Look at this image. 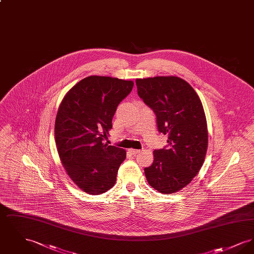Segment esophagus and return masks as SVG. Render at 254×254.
Listing matches in <instances>:
<instances>
[{"label":"esophagus","instance_id":"34e87169","mask_svg":"<svg viewBox=\"0 0 254 254\" xmlns=\"http://www.w3.org/2000/svg\"><path fill=\"white\" fill-rule=\"evenodd\" d=\"M129 150V152L133 154V155H136V154H138V153H140L141 152V150L140 149H134V148H130V149H128Z\"/></svg>","mask_w":254,"mask_h":254}]
</instances>
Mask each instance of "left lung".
Returning a JSON list of instances; mask_svg holds the SVG:
<instances>
[{
    "instance_id": "left-lung-1",
    "label": "left lung",
    "mask_w": 254,
    "mask_h": 254,
    "mask_svg": "<svg viewBox=\"0 0 254 254\" xmlns=\"http://www.w3.org/2000/svg\"><path fill=\"white\" fill-rule=\"evenodd\" d=\"M136 85L169 143L168 148L153 151L145 178L161 193L177 192L192 181L205 161L208 135L202 102L193 87L176 76L136 79Z\"/></svg>"
}]
</instances>
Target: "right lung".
<instances>
[{
    "label": "right lung",
    "mask_w": 254,
    "mask_h": 254,
    "mask_svg": "<svg viewBox=\"0 0 254 254\" xmlns=\"http://www.w3.org/2000/svg\"><path fill=\"white\" fill-rule=\"evenodd\" d=\"M133 85L118 78L88 76L61 102L54 130L58 154L68 176L86 193H104L116 182L127 152L104 141L118 105Z\"/></svg>",
    "instance_id": "obj_1"
}]
</instances>
